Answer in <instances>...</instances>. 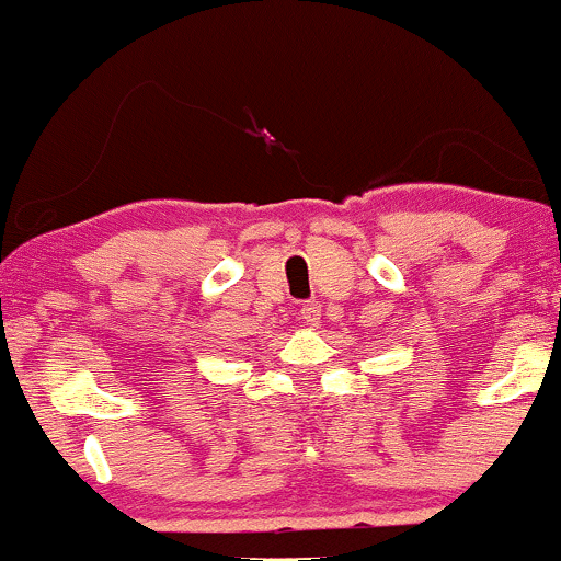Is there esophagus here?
<instances>
[{
    "label": "esophagus",
    "mask_w": 561,
    "mask_h": 561,
    "mask_svg": "<svg viewBox=\"0 0 561 561\" xmlns=\"http://www.w3.org/2000/svg\"><path fill=\"white\" fill-rule=\"evenodd\" d=\"M298 319H300L306 327H319V324H321V306H319V302H317V300L302 302L300 311H298Z\"/></svg>",
    "instance_id": "1"
}]
</instances>
